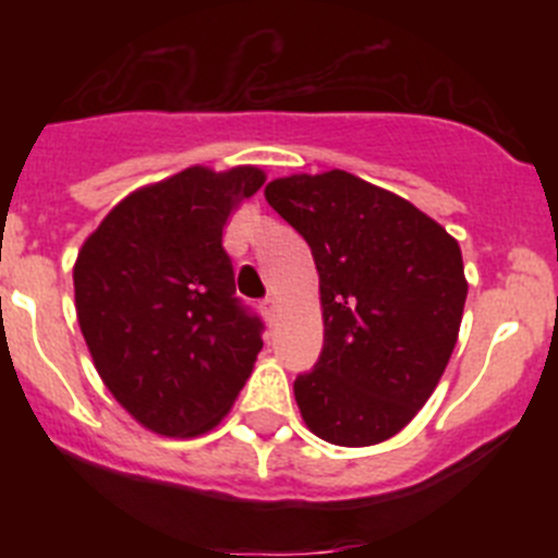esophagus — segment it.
I'll return each instance as SVG.
<instances>
[{
    "label": "esophagus",
    "mask_w": 558,
    "mask_h": 558,
    "mask_svg": "<svg viewBox=\"0 0 558 558\" xmlns=\"http://www.w3.org/2000/svg\"><path fill=\"white\" fill-rule=\"evenodd\" d=\"M259 310H263L265 322L274 324L276 322V313H279V304H276V299H263V302H259Z\"/></svg>",
    "instance_id": "1"
}]
</instances>
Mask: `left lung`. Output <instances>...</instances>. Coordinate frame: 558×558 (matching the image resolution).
Instances as JSON below:
<instances>
[{
  "mask_svg": "<svg viewBox=\"0 0 558 558\" xmlns=\"http://www.w3.org/2000/svg\"><path fill=\"white\" fill-rule=\"evenodd\" d=\"M265 198L307 240L322 282L324 349L293 383L304 422L340 447L397 436L456 349L461 248L425 211L352 172L276 179Z\"/></svg>",
  "mask_w": 558,
  "mask_h": 558,
  "instance_id": "8db88e82",
  "label": "left lung"
}]
</instances>
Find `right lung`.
<instances>
[{"label": "right lung", "mask_w": 558, "mask_h": 558, "mask_svg": "<svg viewBox=\"0 0 558 558\" xmlns=\"http://www.w3.org/2000/svg\"><path fill=\"white\" fill-rule=\"evenodd\" d=\"M263 170H190L113 206L75 263L81 332L113 399L161 436L229 413L263 349V318L234 293L229 211Z\"/></svg>", "instance_id": "add662e5"}]
</instances>
